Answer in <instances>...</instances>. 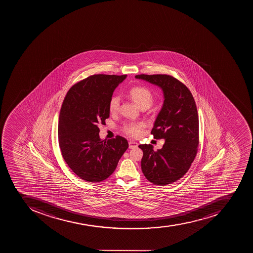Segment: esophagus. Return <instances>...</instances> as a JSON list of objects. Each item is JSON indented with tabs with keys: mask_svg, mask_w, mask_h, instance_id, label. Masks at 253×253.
Instances as JSON below:
<instances>
[{
	"mask_svg": "<svg viewBox=\"0 0 253 253\" xmlns=\"http://www.w3.org/2000/svg\"><path fill=\"white\" fill-rule=\"evenodd\" d=\"M138 146V143L135 142V141H129V149H134Z\"/></svg>",
	"mask_w": 253,
	"mask_h": 253,
	"instance_id": "1",
	"label": "esophagus"
}]
</instances>
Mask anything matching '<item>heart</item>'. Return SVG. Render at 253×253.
<instances>
[{"label":"heart","mask_w":253,"mask_h":253,"mask_svg":"<svg viewBox=\"0 0 253 253\" xmlns=\"http://www.w3.org/2000/svg\"><path fill=\"white\" fill-rule=\"evenodd\" d=\"M128 96L141 109H147L153 103V96L150 91L145 87L136 86L130 88ZM120 109V99L113 96L109 101V111L111 113H117ZM145 125L143 123H128L124 126V132L131 137H139L142 134Z\"/></svg>","instance_id":"1"}]
</instances>
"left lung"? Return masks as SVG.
Here are the masks:
<instances>
[{
  "label": "left lung",
  "mask_w": 253,
  "mask_h": 253,
  "mask_svg": "<svg viewBox=\"0 0 253 253\" xmlns=\"http://www.w3.org/2000/svg\"><path fill=\"white\" fill-rule=\"evenodd\" d=\"M155 84L164 94V104L151 133L165 139L163 147L138 145L143 151L141 170L153 184L165 186L183 177L191 167L199 146V116L192 94L182 82L166 74L136 75Z\"/></svg>",
  "instance_id": "left-lung-1"
}]
</instances>
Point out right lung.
Returning a JSON list of instances; mask_svg holds the SVG:
<instances>
[{"instance_id": "right-lung-1", "label": "right lung", "mask_w": 253, "mask_h": 253, "mask_svg": "<svg viewBox=\"0 0 253 253\" xmlns=\"http://www.w3.org/2000/svg\"><path fill=\"white\" fill-rule=\"evenodd\" d=\"M126 75L95 74L72 86L58 119V143L68 166L85 181H103L113 173L128 148L121 136L100 139V124L109 118V101Z\"/></svg>"}]
</instances>
